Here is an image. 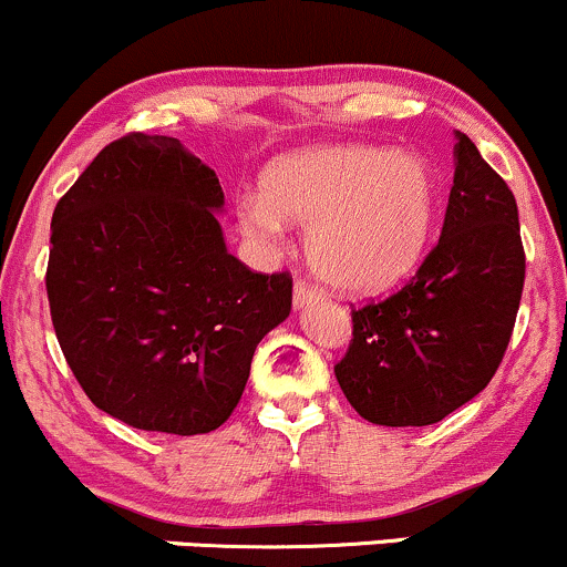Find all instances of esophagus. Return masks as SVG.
I'll use <instances>...</instances> for the list:
<instances>
[{
    "label": "esophagus",
    "mask_w": 567,
    "mask_h": 567,
    "mask_svg": "<svg viewBox=\"0 0 567 567\" xmlns=\"http://www.w3.org/2000/svg\"><path fill=\"white\" fill-rule=\"evenodd\" d=\"M292 298H296V306H306V303H315L322 298V290L317 285H311L309 279H298L296 290H292Z\"/></svg>",
    "instance_id": "34e87169"
}]
</instances>
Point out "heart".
<instances>
[{"mask_svg": "<svg viewBox=\"0 0 567 567\" xmlns=\"http://www.w3.org/2000/svg\"><path fill=\"white\" fill-rule=\"evenodd\" d=\"M264 197L239 202L247 237L275 245L285 220L311 226L315 269L343 290H381L419 264L437 213V181L419 154L389 146L303 148L277 159Z\"/></svg>", "mask_w": 567, "mask_h": 567, "instance_id": "heart-1", "label": "heart"}]
</instances>
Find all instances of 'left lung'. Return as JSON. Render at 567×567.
<instances>
[{"instance_id": "left-lung-1", "label": "left lung", "mask_w": 567, "mask_h": 567, "mask_svg": "<svg viewBox=\"0 0 567 567\" xmlns=\"http://www.w3.org/2000/svg\"><path fill=\"white\" fill-rule=\"evenodd\" d=\"M525 285L517 202L458 133L440 243L392 296L351 306V341L336 362L349 405L381 426H426L491 383Z\"/></svg>"}]
</instances>
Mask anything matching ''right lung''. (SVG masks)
Returning <instances> with one entry per match:
<instances>
[{"label": "right lung", "mask_w": 567, "mask_h": 567, "mask_svg": "<svg viewBox=\"0 0 567 567\" xmlns=\"http://www.w3.org/2000/svg\"><path fill=\"white\" fill-rule=\"evenodd\" d=\"M216 173L178 138L127 133L58 199L50 317L95 408L143 432L207 434L237 408L261 338L290 315V271L226 250Z\"/></svg>", "instance_id": "obj_1"}]
</instances>
